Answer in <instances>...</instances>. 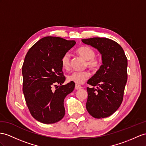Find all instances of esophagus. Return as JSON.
Here are the masks:
<instances>
[{"label": "esophagus", "mask_w": 146, "mask_h": 146, "mask_svg": "<svg viewBox=\"0 0 146 146\" xmlns=\"http://www.w3.org/2000/svg\"><path fill=\"white\" fill-rule=\"evenodd\" d=\"M81 88H82L81 86H80V85H79V84H77L75 85V89H81Z\"/></svg>", "instance_id": "obj_1"}]
</instances>
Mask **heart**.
<instances>
[{"label": "heart", "mask_w": 146, "mask_h": 146, "mask_svg": "<svg viewBox=\"0 0 146 146\" xmlns=\"http://www.w3.org/2000/svg\"><path fill=\"white\" fill-rule=\"evenodd\" d=\"M77 53L86 60V65L91 69L96 70L101 66L102 61L99 58L95 57L96 52L92 48L87 46H81L77 48ZM61 65L65 70H69L70 68V55L68 52L63 55L61 58ZM91 73L88 70L75 71L70 73L67 76L69 81L74 82L78 84H83L90 77Z\"/></svg>", "instance_id": "heart-1"}]
</instances>
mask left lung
<instances>
[{
    "label": "left lung",
    "mask_w": 146,
    "mask_h": 146,
    "mask_svg": "<svg viewBox=\"0 0 146 146\" xmlns=\"http://www.w3.org/2000/svg\"><path fill=\"white\" fill-rule=\"evenodd\" d=\"M102 55V65L87 83L86 109L96 118L109 117L120 106L128 78V60L123 48L115 41L106 37L81 39Z\"/></svg>",
    "instance_id": "obj_1"
}]
</instances>
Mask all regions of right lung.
<instances>
[{
    "mask_svg": "<svg viewBox=\"0 0 146 146\" xmlns=\"http://www.w3.org/2000/svg\"><path fill=\"white\" fill-rule=\"evenodd\" d=\"M75 44L74 40L62 37H45L33 45L25 56L22 66L23 92L30 113L37 121L51 124L64 117L63 101L75 84L71 81L62 85L65 77L61 58Z\"/></svg>",
    "mask_w": 146,
    "mask_h": 146,
    "instance_id": "obj_1",
    "label": "right lung"
}]
</instances>
